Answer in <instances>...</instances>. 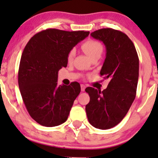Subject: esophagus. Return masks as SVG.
<instances>
[{"label": "esophagus", "mask_w": 158, "mask_h": 158, "mask_svg": "<svg viewBox=\"0 0 158 158\" xmlns=\"http://www.w3.org/2000/svg\"><path fill=\"white\" fill-rule=\"evenodd\" d=\"M85 86L83 84H81V91H85Z\"/></svg>", "instance_id": "34e87169"}]
</instances>
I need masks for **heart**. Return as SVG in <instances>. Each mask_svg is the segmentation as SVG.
<instances>
[{"label":"heart","instance_id":"obj_1","mask_svg":"<svg viewBox=\"0 0 158 158\" xmlns=\"http://www.w3.org/2000/svg\"><path fill=\"white\" fill-rule=\"evenodd\" d=\"M81 48L85 53L89 56L90 59H93L97 57H100L103 50L102 45L101 44V43L93 39H89L85 41L81 44ZM74 56H75V50L72 49L69 51L68 54V61L69 62L72 61Z\"/></svg>","mask_w":158,"mask_h":158}]
</instances>
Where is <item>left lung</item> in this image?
<instances>
[{
    "mask_svg": "<svg viewBox=\"0 0 158 158\" xmlns=\"http://www.w3.org/2000/svg\"><path fill=\"white\" fill-rule=\"evenodd\" d=\"M104 43L106 57L100 75L110 80L106 89H85L90 102L85 106L88 121L99 129L119 124L135 100L139 77V58L128 35L119 30L103 28L90 34Z\"/></svg>",
    "mask_w": 158,
    "mask_h": 158,
    "instance_id": "left-lung-1",
    "label": "left lung"
}]
</instances>
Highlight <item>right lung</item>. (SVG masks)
Returning <instances> with one entry per match:
<instances>
[{
	"instance_id": "add662e5",
	"label": "right lung",
	"mask_w": 158,
	"mask_h": 158,
	"mask_svg": "<svg viewBox=\"0 0 158 158\" xmlns=\"http://www.w3.org/2000/svg\"><path fill=\"white\" fill-rule=\"evenodd\" d=\"M90 32L47 29L28 41L22 52L19 85L26 108L35 122L53 127L68 119L81 91L79 83L58 85V72L68 64L70 50Z\"/></svg>"
}]
</instances>
